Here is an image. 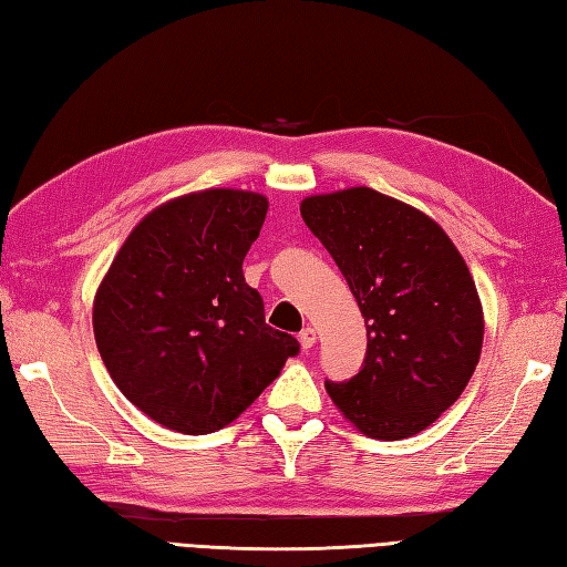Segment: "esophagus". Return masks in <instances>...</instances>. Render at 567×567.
Wrapping results in <instances>:
<instances>
[{
    "instance_id": "obj_1",
    "label": "esophagus",
    "mask_w": 567,
    "mask_h": 567,
    "mask_svg": "<svg viewBox=\"0 0 567 567\" xmlns=\"http://www.w3.org/2000/svg\"><path fill=\"white\" fill-rule=\"evenodd\" d=\"M299 343H302V348H305V351H309V348L317 343V331H315V329H311V327L302 329V333H299Z\"/></svg>"
}]
</instances>
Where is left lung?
Listing matches in <instances>:
<instances>
[{
  "label": "left lung",
  "instance_id": "left-lung-1",
  "mask_svg": "<svg viewBox=\"0 0 567 567\" xmlns=\"http://www.w3.org/2000/svg\"><path fill=\"white\" fill-rule=\"evenodd\" d=\"M299 212L368 329L363 368L327 380L329 396L370 439L414 436L463 394L483 351L473 275L431 216L370 187L307 197Z\"/></svg>",
  "mask_w": 567,
  "mask_h": 567
}]
</instances>
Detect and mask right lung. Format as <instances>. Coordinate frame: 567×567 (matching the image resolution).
Listing matches in <instances>:
<instances>
[{
    "mask_svg": "<svg viewBox=\"0 0 567 567\" xmlns=\"http://www.w3.org/2000/svg\"><path fill=\"white\" fill-rule=\"evenodd\" d=\"M268 214L246 189L161 204L118 248L92 327L116 388L155 424L202 436L231 424L299 353L265 323L244 258Z\"/></svg>",
    "mask_w": 567,
    "mask_h": 567,
    "instance_id": "1",
    "label": "right lung"
}]
</instances>
